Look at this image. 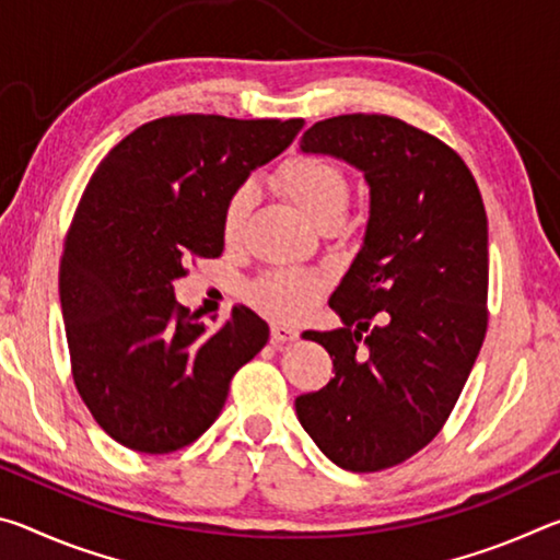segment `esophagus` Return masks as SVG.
I'll return each instance as SVG.
<instances>
[{
    "instance_id": "1",
    "label": "esophagus",
    "mask_w": 560,
    "mask_h": 560,
    "mask_svg": "<svg viewBox=\"0 0 560 560\" xmlns=\"http://www.w3.org/2000/svg\"><path fill=\"white\" fill-rule=\"evenodd\" d=\"M296 338H299L296 328H291L287 324H271V343L273 346L289 343V340H296Z\"/></svg>"
}]
</instances>
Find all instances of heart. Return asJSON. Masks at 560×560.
<instances>
[{"mask_svg":"<svg viewBox=\"0 0 560 560\" xmlns=\"http://www.w3.org/2000/svg\"><path fill=\"white\" fill-rule=\"evenodd\" d=\"M273 183L316 226L343 222L350 200V185L343 167L320 155H293L277 170ZM254 202L252 185H240L222 212L224 242H236ZM326 283L314 271L281 269L264 273L249 287V299L264 314L279 320L306 316L324 293Z\"/></svg>","mask_w":560,"mask_h":560,"instance_id":"b5f03b06","label":"heart"}]
</instances>
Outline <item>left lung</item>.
I'll use <instances>...</instances> for the list:
<instances>
[{
	"mask_svg": "<svg viewBox=\"0 0 560 560\" xmlns=\"http://www.w3.org/2000/svg\"><path fill=\"white\" fill-rule=\"evenodd\" d=\"M301 150L353 165L371 187L363 246L330 296L343 320L308 330L336 375L296 397L301 428L348 471L395 467L447 422L487 334V212L469 167L393 116L326 118ZM382 316L381 327H371Z\"/></svg>",
	"mask_w": 560,
	"mask_h": 560,
	"instance_id": "left-lung-1",
	"label": "left lung"
}]
</instances>
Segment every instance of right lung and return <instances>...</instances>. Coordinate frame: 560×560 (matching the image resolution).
I'll list each match as a JSON object with an SVG mask.
<instances>
[{"instance_id":"add662e5","label":"right lung","mask_w":560,"mask_h":560,"mask_svg":"<svg viewBox=\"0 0 560 560\" xmlns=\"http://www.w3.org/2000/svg\"><path fill=\"white\" fill-rule=\"evenodd\" d=\"M301 128V118L167 116L132 130L93 173L66 234L59 296L75 390L122 447H187L267 346L254 311L234 306L210 328L175 301L173 281L192 257H220L230 195Z\"/></svg>"}]
</instances>
